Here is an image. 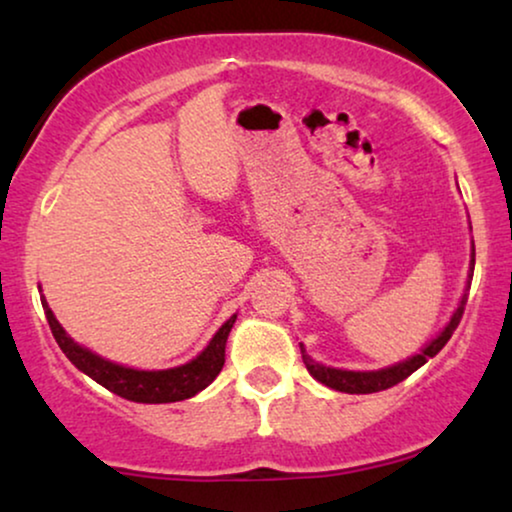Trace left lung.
Returning a JSON list of instances; mask_svg holds the SVG:
<instances>
[{
    "instance_id": "8db88e82",
    "label": "left lung",
    "mask_w": 512,
    "mask_h": 512,
    "mask_svg": "<svg viewBox=\"0 0 512 512\" xmlns=\"http://www.w3.org/2000/svg\"><path fill=\"white\" fill-rule=\"evenodd\" d=\"M473 268H475V247L471 249V277H473ZM464 305H466V296L461 298V303L457 307V312L452 314L450 324L445 326V331L438 335L436 340L431 342V345H426L422 352L417 356H412V359L403 361V363H396V366L391 368H382V370H370V373H354V370H338V368H328V366H321V363L312 361L310 356L305 354V347L300 345V354H303V363L310 370V375L314 380H319L321 384H326V387H331L335 391H345V394H375V391H384L389 387H394V384L403 382L405 377H410L415 373L417 368H422L426 361L433 359L440 349L447 345V340L452 338V333L457 331L461 317H464Z\"/></svg>"
}]
</instances>
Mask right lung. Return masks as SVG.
<instances>
[{"instance_id": "right-lung-1", "label": "right lung", "mask_w": 512, "mask_h": 512, "mask_svg": "<svg viewBox=\"0 0 512 512\" xmlns=\"http://www.w3.org/2000/svg\"><path fill=\"white\" fill-rule=\"evenodd\" d=\"M46 310L48 326H51V333L55 342H58L62 352L69 361L74 363L81 373L93 377L97 384H102L104 389H109L111 394L128 398V401L135 403H174L184 401V398H191L209 387L216 380V375L221 373L223 361H226V340L230 328H233L237 314H233L226 324L219 328V333L214 335L212 342H209L205 352H202L198 359L179 368L170 370H132L125 366H118V363H111L102 356H97L88 349L69 338V335L62 331L58 319L53 317V312L48 310L46 300H41Z\"/></svg>"}]
</instances>
